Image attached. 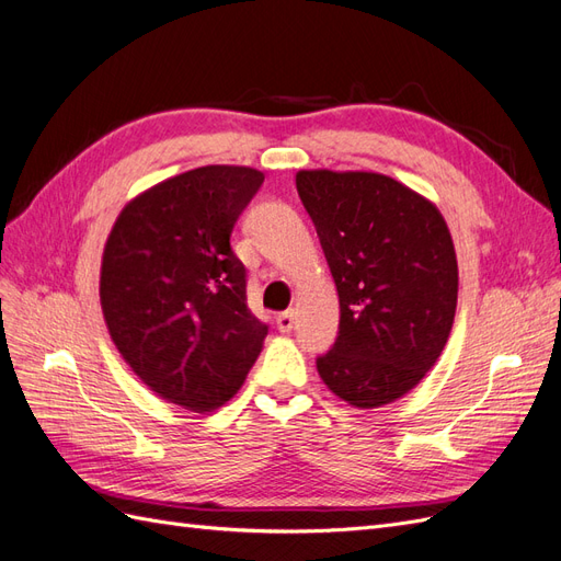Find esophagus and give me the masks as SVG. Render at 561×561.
<instances>
[{
  "instance_id": "1",
  "label": "esophagus",
  "mask_w": 561,
  "mask_h": 561,
  "mask_svg": "<svg viewBox=\"0 0 561 561\" xmlns=\"http://www.w3.org/2000/svg\"><path fill=\"white\" fill-rule=\"evenodd\" d=\"M278 330L283 332V334H287V332H293V325H295V313L293 311H285V313H280L278 316Z\"/></svg>"
}]
</instances>
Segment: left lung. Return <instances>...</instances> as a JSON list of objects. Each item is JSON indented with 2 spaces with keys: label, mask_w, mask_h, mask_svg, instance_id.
<instances>
[{
  "label": "left lung",
  "mask_w": 561,
  "mask_h": 561,
  "mask_svg": "<svg viewBox=\"0 0 561 561\" xmlns=\"http://www.w3.org/2000/svg\"><path fill=\"white\" fill-rule=\"evenodd\" d=\"M339 295V336L318 375L358 410L396 402L428 375L454 325L458 266L435 203L371 171L297 173Z\"/></svg>",
  "instance_id": "1"
}]
</instances>
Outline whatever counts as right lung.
I'll return each mask as SVG.
<instances>
[{"label":"right lung","mask_w":561,"mask_h":561,"mask_svg":"<svg viewBox=\"0 0 561 561\" xmlns=\"http://www.w3.org/2000/svg\"><path fill=\"white\" fill-rule=\"evenodd\" d=\"M262 182L250 165L194 168L133 196L107 236L100 307L112 342L151 393L182 410L229 402L268 334L229 245Z\"/></svg>","instance_id":"obj_1"}]
</instances>
